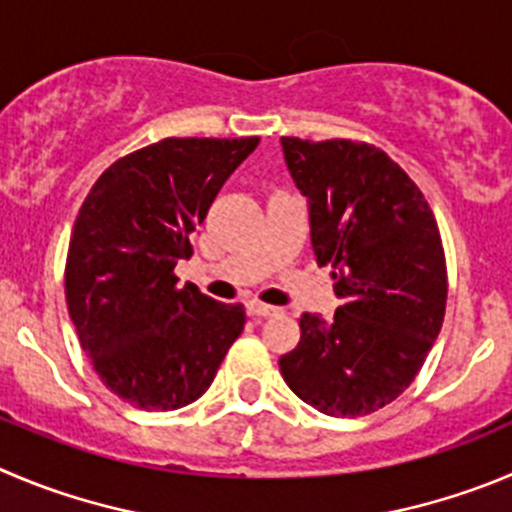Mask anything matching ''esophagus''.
I'll use <instances>...</instances> for the list:
<instances>
[{
	"mask_svg": "<svg viewBox=\"0 0 512 512\" xmlns=\"http://www.w3.org/2000/svg\"><path fill=\"white\" fill-rule=\"evenodd\" d=\"M247 313L255 315V318H270V315H278V308H275V305L260 303V300H250V303H247Z\"/></svg>",
	"mask_w": 512,
	"mask_h": 512,
	"instance_id": "esophagus-1",
	"label": "esophagus"
}]
</instances>
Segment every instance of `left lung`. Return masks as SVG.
I'll list each match as a JSON object with an SVG mask.
<instances>
[{"mask_svg":"<svg viewBox=\"0 0 512 512\" xmlns=\"http://www.w3.org/2000/svg\"><path fill=\"white\" fill-rule=\"evenodd\" d=\"M295 186L308 197L318 265L333 267L343 305L303 313L280 356L285 384L328 417H364L417 379L447 305L437 219L419 186L381 148L283 136Z\"/></svg>","mask_w":512,"mask_h":512,"instance_id":"left-lung-1","label":"left lung"}]
</instances>
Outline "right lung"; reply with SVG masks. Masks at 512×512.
Instances as JSON below:
<instances>
[{
	"mask_svg": "<svg viewBox=\"0 0 512 512\" xmlns=\"http://www.w3.org/2000/svg\"><path fill=\"white\" fill-rule=\"evenodd\" d=\"M260 138H164L111 164L88 191L65 262L80 346L118 399L146 412L197 401L245 328V305L179 285L189 234Z\"/></svg>",
	"mask_w": 512,
	"mask_h": 512,
	"instance_id": "right-lung-1",
	"label": "right lung"
}]
</instances>
